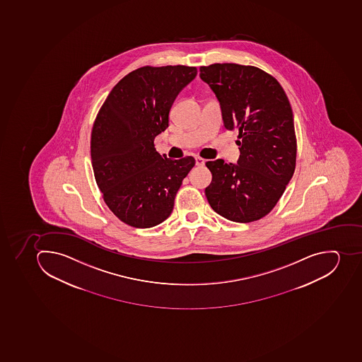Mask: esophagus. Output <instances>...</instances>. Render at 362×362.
<instances>
[{
    "label": "esophagus",
    "instance_id": "1",
    "mask_svg": "<svg viewBox=\"0 0 362 362\" xmlns=\"http://www.w3.org/2000/svg\"><path fill=\"white\" fill-rule=\"evenodd\" d=\"M204 163H206V161H204V158H200V156L195 158V165L202 167V165H204Z\"/></svg>",
    "mask_w": 362,
    "mask_h": 362
}]
</instances>
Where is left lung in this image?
<instances>
[{"label":"left lung","instance_id":"8db88e82","mask_svg":"<svg viewBox=\"0 0 362 362\" xmlns=\"http://www.w3.org/2000/svg\"><path fill=\"white\" fill-rule=\"evenodd\" d=\"M200 78L221 104L225 128L239 129L238 165L208 161L210 206L236 223H250L278 204L296 167L293 110L272 75L255 66H201Z\"/></svg>","mask_w":362,"mask_h":362}]
</instances>
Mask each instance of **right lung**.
<instances>
[{
  "instance_id": "add662e5",
  "label": "right lung",
  "mask_w": 362,
  "mask_h": 362,
  "mask_svg": "<svg viewBox=\"0 0 362 362\" xmlns=\"http://www.w3.org/2000/svg\"><path fill=\"white\" fill-rule=\"evenodd\" d=\"M191 66H144L112 89L91 132V163L97 185L119 221L137 228L170 216L193 156H161L154 138L169 126V112L182 88L197 76Z\"/></svg>"
}]
</instances>
